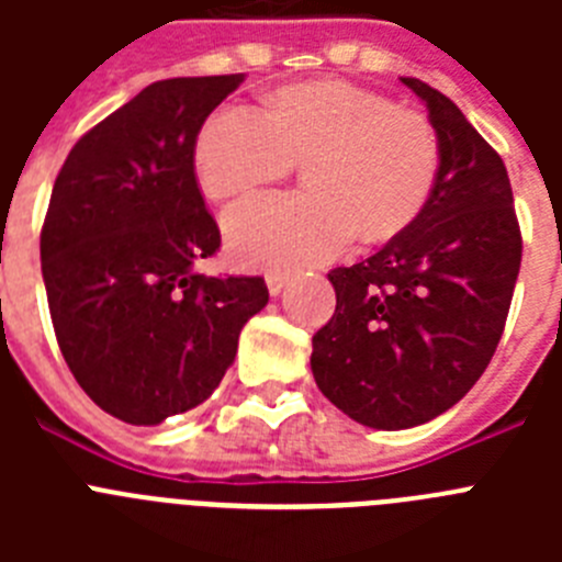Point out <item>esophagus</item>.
Masks as SVG:
<instances>
[{"instance_id":"esophagus-1","label":"esophagus","mask_w":562,"mask_h":562,"mask_svg":"<svg viewBox=\"0 0 562 562\" xmlns=\"http://www.w3.org/2000/svg\"><path fill=\"white\" fill-rule=\"evenodd\" d=\"M284 286H286L284 272H270V276H267V290H270V295H281Z\"/></svg>"}]
</instances>
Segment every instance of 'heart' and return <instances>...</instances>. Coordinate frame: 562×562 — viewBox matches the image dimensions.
Returning a JSON list of instances; mask_svg holds the SVG:
<instances>
[{
	"label": "heart",
	"mask_w": 562,
	"mask_h": 562,
	"mask_svg": "<svg viewBox=\"0 0 562 562\" xmlns=\"http://www.w3.org/2000/svg\"><path fill=\"white\" fill-rule=\"evenodd\" d=\"M304 162V193H267L225 213L236 261L301 270L360 233L385 241L425 211L441 166L428 114L346 81L278 89L265 112L222 106L202 123L193 166L207 196L231 200Z\"/></svg>",
	"instance_id": "heart-1"
}]
</instances>
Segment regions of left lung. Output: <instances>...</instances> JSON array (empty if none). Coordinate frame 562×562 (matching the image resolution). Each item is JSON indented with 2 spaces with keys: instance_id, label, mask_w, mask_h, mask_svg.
Segmentation results:
<instances>
[{
  "instance_id": "obj_1",
  "label": "left lung",
  "mask_w": 562,
  "mask_h": 562,
  "mask_svg": "<svg viewBox=\"0 0 562 562\" xmlns=\"http://www.w3.org/2000/svg\"><path fill=\"white\" fill-rule=\"evenodd\" d=\"M400 81L439 134V180L380 252L329 272L335 315L312 337L317 389L376 430L425 425L473 389L504 335L524 250L498 151L439 89Z\"/></svg>"
}]
</instances>
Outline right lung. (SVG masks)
<instances>
[{
  "label": "right lung",
  "mask_w": 562,
  "mask_h": 562,
  "mask_svg": "<svg viewBox=\"0 0 562 562\" xmlns=\"http://www.w3.org/2000/svg\"><path fill=\"white\" fill-rule=\"evenodd\" d=\"M245 76L146 87L67 154L42 227L49 317L69 371L98 408L160 425L196 408L270 301L265 278H207L220 250L193 146Z\"/></svg>",
  "instance_id": "add662e5"
}]
</instances>
